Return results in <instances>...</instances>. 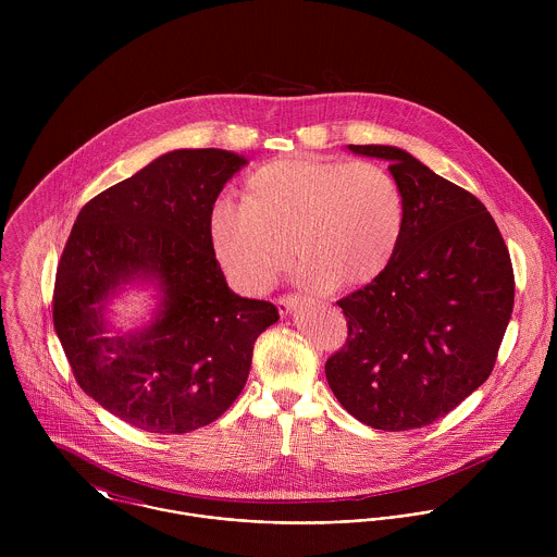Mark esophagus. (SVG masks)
<instances>
[{"label": "esophagus", "instance_id": "esophagus-1", "mask_svg": "<svg viewBox=\"0 0 557 557\" xmlns=\"http://www.w3.org/2000/svg\"><path fill=\"white\" fill-rule=\"evenodd\" d=\"M298 300H300V296H294V294H289V296H281V298L276 300L281 315H287V313L294 309V305H298Z\"/></svg>", "mask_w": 557, "mask_h": 557}]
</instances>
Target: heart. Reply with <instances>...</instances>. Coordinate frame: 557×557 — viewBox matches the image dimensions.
<instances>
[{
  "label": "heart",
  "instance_id": "1",
  "mask_svg": "<svg viewBox=\"0 0 557 557\" xmlns=\"http://www.w3.org/2000/svg\"><path fill=\"white\" fill-rule=\"evenodd\" d=\"M403 227V190L386 166L287 157L246 175L238 203L214 210L210 242L248 294L272 289L292 255L302 283L356 289L391 268Z\"/></svg>",
  "mask_w": 557,
  "mask_h": 557
}]
</instances>
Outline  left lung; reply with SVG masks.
Returning <instances> with one entry per match:
<instances>
[{"label":"left lung","instance_id":"8db88e82","mask_svg":"<svg viewBox=\"0 0 557 557\" xmlns=\"http://www.w3.org/2000/svg\"><path fill=\"white\" fill-rule=\"evenodd\" d=\"M349 150L391 162L405 227L391 268L336 302L347 338L325 377L367 426L422 429L491 375L515 305L510 252L466 188L393 146Z\"/></svg>","mask_w":557,"mask_h":557}]
</instances>
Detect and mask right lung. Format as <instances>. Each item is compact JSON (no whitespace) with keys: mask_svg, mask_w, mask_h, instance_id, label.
Instances as JSON below:
<instances>
[{"mask_svg":"<svg viewBox=\"0 0 557 557\" xmlns=\"http://www.w3.org/2000/svg\"><path fill=\"white\" fill-rule=\"evenodd\" d=\"M246 160L175 150L81 208L53 289V325L87 397L148 433H188L238 398L257 336L278 319L227 287L210 242L214 201ZM154 277L160 315L141 333L104 337L103 302Z\"/></svg>","mask_w":557,"mask_h":557,"instance_id":"add662e5","label":"right lung"}]
</instances>
